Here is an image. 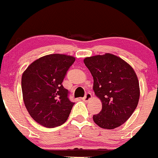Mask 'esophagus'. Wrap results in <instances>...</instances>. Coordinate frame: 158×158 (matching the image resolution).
<instances>
[{
	"instance_id": "esophagus-1",
	"label": "esophagus",
	"mask_w": 158,
	"mask_h": 158,
	"mask_svg": "<svg viewBox=\"0 0 158 158\" xmlns=\"http://www.w3.org/2000/svg\"><path fill=\"white\" fill-rule=\"evenodd\" d=\"M91 98H92V94H91L90 93H86L85 94V96H84L82 99L84 100V102H88L89 99H91Z\"/></svg>"
}]
</instances>
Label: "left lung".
<instances>
[{
    "label": "left lung",
    "mask_w": 158,
    "mask_h": 158,
    "mask_svg": "<svg viewBox=\"0 0 158 158\" xmlns=\"http://www.w3.org/2000/svg\"><path fill=\"white\" fill-rule=\"evenodd\" d=\"M84 62L93 77L95 95L102 104L93 120L103 129L120 127L138 105L140 90L136 74L127 62L111 53L86 57Z\"/></svg>",
    "instance_id": "1"
}]
</instances>
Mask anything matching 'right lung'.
<instances>
[{
  "label": "right lung",
  "instance_id": "1",
  "mask_svg": "<svg viewBox=\"0 0 158 158\" xmlns=\"http://www.w3.org/2000/svg\"><path fill=\"white\" fill-rule=\"evenodd\" d=\"M75 58L64 54L40 57L28 66L22 76L25 108L37 123L48 128L67 120L74 103L62 83Z\"/></svg>",
  "mask_w": 158,
  "mask_h": 158
}]
</instances>
